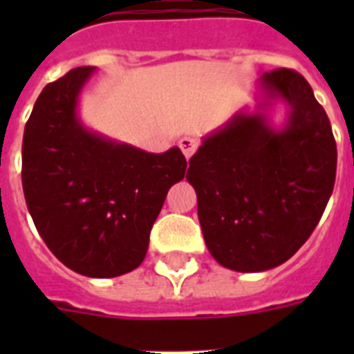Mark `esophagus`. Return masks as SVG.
<instances>
[{
    "label": "esophagus",
    "mask_w": 354,
    "mask_h": 354,
    "mask_svg": "<svg viewBox=\"0 0 354 354\" xmlns=\"http://www.w3.org/2000/svg\"><path fill=\"white\" fill-rule=\"evenodd\" d=\"M180 149H182V152H183V156H185V158H191V156L194 154V152H196V149H198V145H200V141L196 138H191V136H185V138H182L180 139Z\"/></svg>",
    "instance_id": "1"
}]
</instances>
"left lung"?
Instances as JSON below:
<instances>
[{"instance_id": "1", "label": "left lung", "mask_w": 354, "mask_h": 354, "mask_svg": "<svg viewBox=\"0 0 354 354\" xmlns=\"http://www.w3.org/2000/svg\"><path fill=\"white\" fill-rule=\"evenodd\" d=\"M257 112L235 113L189 160L205 246L235 272H264L294 255L318 226L336 178V141L313 88L294 69L259 79ZM287 102L281 131L263 109Z\"/></svg>"}]
</instances>
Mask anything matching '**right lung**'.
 Masks as SVG:
<instances>
[{"label": "right lung", "instance_id": "right-lung-1", "mask_svg": "<svg viewBox=\"0 0 354 354\" xmlns=\"http://www.w3.org/2000/svg\"><path fill=\"white\" fill-rule=\"evenodd\" d=\"M93 69H71L41 90L25 124L21 183L55 257L102 279L143 263L152 224L187 161L178 147L150 154L88 130L77 104Z\"/></svg>", "mask_w": 354, "mask_h": 354}]
</instances>
